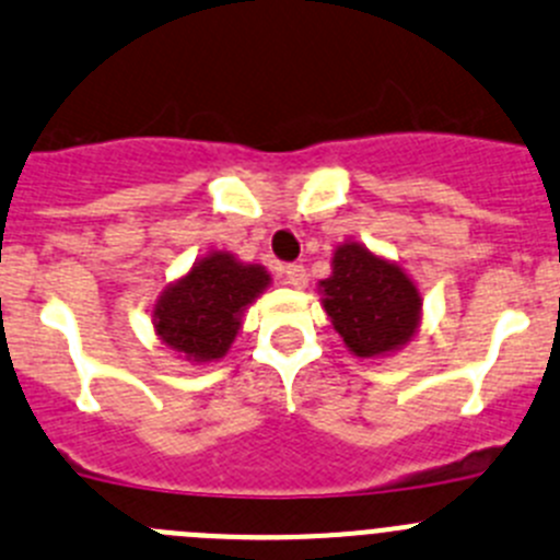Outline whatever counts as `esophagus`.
<instances>
[{"instance_id":"esophagus-1","label":"esophagus","mask_w":560,"mask_h":560,"mask_svg":"<svg viewBox=\"0 0 560 560\" xmlns=\"http://www.w3.org/2000/svg\"><path fill=\"white\" fill-rule=\"evenodd\" d=\"M285 283L294 285V289H305L307 285V269L300 264L285 266Z\"/></svg>"}]
</instances>
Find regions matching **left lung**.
I'll use <instances>...</instances> for the list:
<instances>
[{"label":"left lung","instance_id":"1","mask_svg":"<svg viewBox=\"0 0 560 560\" xmlns=\"http://www.w3.org/2000/svg\"><path fill=\"white\" fill-rule=\"evenodd\" d=\"M322 289L324 311L354 354H385L418 329L420 296L412 280L360 244L338 247Z\"/></svg>","mask_w":560,"mask_h":560}]
</instances>
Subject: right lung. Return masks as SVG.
Returning <instances> with one entry per match:
<instances>
[{
  "instance_id": "obj_1",
  "label": "right lung",
  "mask_w": 560,
  "mask_h": 560,
  "mask_svg": "<svg viewBox=\"0 0 560 560\" xmlns=\"http://www.w3.org/2000/svg\"><path fill=\"white\" fill-rule=\"evenodd\" d=\"M269 285L260 266L238 264L228 253L203 258L170 285L153 307V324L167 346L195 363L217 360L238 332V313Z\"/></svg>"
}]
</instances>
